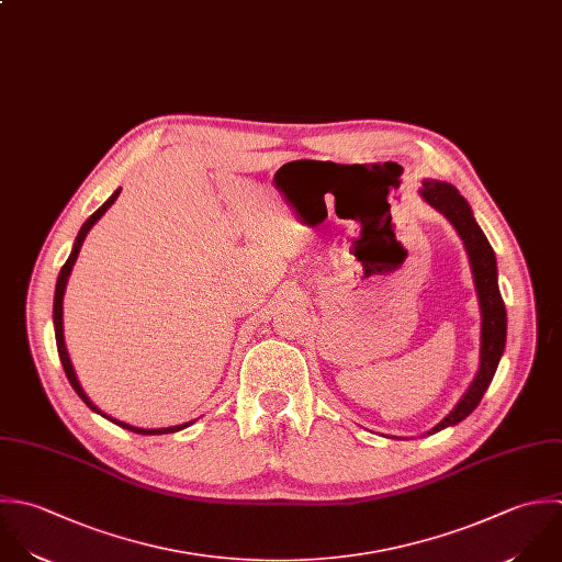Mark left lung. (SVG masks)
I'll return each mask as SVG.
<instances>
[{
  "instance_id": "left-lung-1",
  "label": "left lung",
  "mask_w": 562,
  "mask_h": 562,
  "mask_svg": "<svg viewBox=\"0 0 562 562\" xmlns=\"http://www.w3.org/2000/svg\"><path fill=\"white\" fill-rule=\"evenodd\" d=\"M420 196L440 214H445L449 223L456 227V232L460 234V238L464 240L471 269H473L477 297H480V311H482V348H480L477 376L473 379L471 387L460 398V403L451 409V414L445 416L431 431H427L431 436L462 423L469 414H473V409L484 398L506 348L508 319H506L504 297L497 284V258L488 238L477 225L469 201L451 183L431 181V179L423 181Z\"/></svg>"
}]
</instances>
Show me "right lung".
<instances>
[{
    "mask_svg": "<svg viewBox=\"0 0 562 562\" xmlns=\"http://www.w3.org/2000/svg\"><path fill=\"white\" fill-rule=\"evenodd\" d=\"M120 190L122 188H117L85 223H82V227H80V232H78V236H76V240H74V247H71V254H69V258L65 260V265L60 267V273H58V280H56V291H54V315H52V319H54V335H56V348H58V357H60V363H63V370H65V376H67V381H69V385L74 387V392L82 398V403L91 409V412H95V414H100L102 418H106V420H111L113 425H117V427H122V429H126V431H133V434H142V436H161V434H175V431H181V429H186V427H190V423H186V425H177V427H166V429H139V427H133V425H126V423H122V420H115V418H111V416H106L104 412H100L91 401H89V396L82 392V387H80V383H78V379H76V372H74V368H71V361H69V355H67V348H65V339H63V295H65V286H67V278H69V273H71V267H74V262H76V258H78V251H80V247H82V240H85V236H87V232L95 225V221L113 205V201L117 199V194H120Z\"/></svg>",
    "mask_w": 562,
    "mask_h": 562,
    "instance_id": "right-lung-1",
    "label": "right lung"
}]
</instances>
